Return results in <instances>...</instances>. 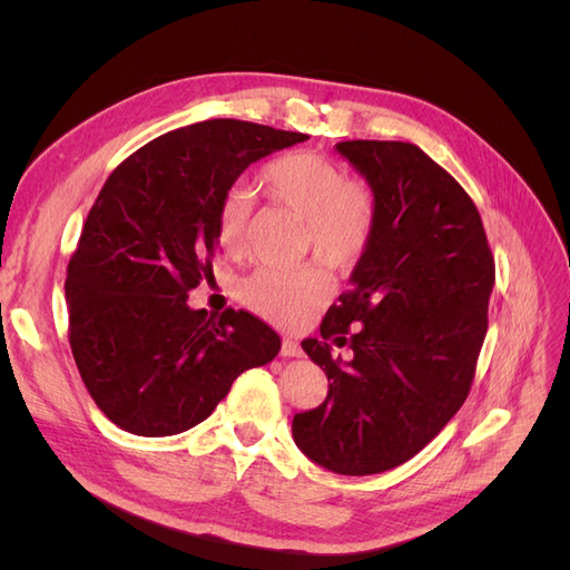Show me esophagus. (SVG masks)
Segmentation results:
<instances>
[{"label":"esophagus","mask_w":570,"mask_h":570,"mask_svg":"<svg viewBox=\"0 0 570 570\" xmlns=\"http://www.w3.org/2000/svg\"><path fill=\"white\" fill-rule=\"evenodd\" d=\"M281 354H283V356H287V358H295V356H302L304 352H302V347H299V342H297V340L285 337V340H283V350H281Z\"/></svg>","instance_id":"esophagus-1"}]
</instances>
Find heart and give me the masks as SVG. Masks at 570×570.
<instances>
[{"label": "heart", "instance_id": "obj_1", "mask_svg": "<svg viewBox=\"0 0 570 570\" xmlns=\"http://www.w3.org/2000/svg\"><path fill=\"white\" fill-rule=\"evenodd\" d=\"M266 197L306 220V247L335 271L364 256L375 228L373 189L352 180L344 168L321 154L297 151L271 161L262 170ZM249 199L239 187L228 189L216 209V239L223 252L237 256L247 247ZM331 292L318 266L258 268L239 287L245 304L264 318L297 325Z\"/></svg>", "mask_w": 570, "mask_h": 570}]
</instances>
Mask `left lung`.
<instances>
[{
    "label": "left lung",
    "instance_id": "1",
    "mask_svg": "<svg viewBox=\"0 0 570 570\" xmlns=\"http://www.w3.org/2000/svg\"><path fill=\"white\" fill-rule=\"evenodd\" d=\"M335 149L373 189L375 228L352 289L327 308L323 340L302 342L327 375V396L295 413L292 438L327 471L371 475L416 456L469 396L494 258L473 199L423 149L381 140ZM347 334L355 358L333 360L324 340Z\"/></svg>",
    "mask_w": 570,
    "mask_h": 570
}]
</instances>
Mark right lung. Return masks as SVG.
I'll return each instance as SVG.
<instances>
[{"label": "right lung", "mask_w": 570, "mask_h": 570, "mask_svg": "<svg viewBox=\"0 0 570 570\" xmlns=\"http://www.w3.org/2000/svg\"><path fill=\"white\" fill-rule=\"evenodd\" d=\"M306 135L214 118L170 130L116 166L68 262V340L105 416L142 438L212 416L239 373L281 352L247 312L189 308L212 273L216 209L243 170Z\"/></svg>", "instance_id": "add662e5"}]
</instances>
